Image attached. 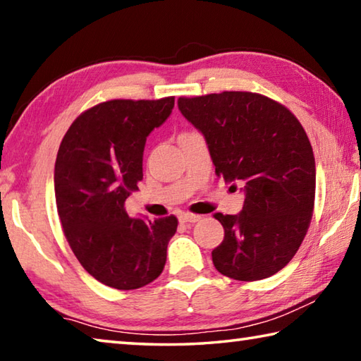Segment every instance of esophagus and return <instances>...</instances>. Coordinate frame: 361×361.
Returning <instances> with one entry per match:
<instances>
[{
  "label": "esophagus",
  "instance_id": "esophagus-1",
  "mask_svg": "<svg viewBox=\"0 0 361 361\" xmlns=\"http://www.w3.org/2000/svg\"><path fill=\"white\" fill-rule=\"evenodd\" d=\"M199 219H200V215H194V213H186V212L180 213L181 223H195V221H199Z\"/></svg>",
  "mask_w": 361,
  "mask_h": 361
}]
</instances>
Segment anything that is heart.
<instances>
[{
  "instance_id": "obj_1",
  "label": "heart",
  "mask_w": 361,
  "mask_h": 361,
  "mask_svg": "<svg viewBox=\"0 0 361 361\" xmlns=\"http://www.w3.org/2000/svg\"><path fill=\"white\" fill-rule=\"evenodd\" d=\"M185 133H186V132H185Z\"/></svg>"
}]
</instances>
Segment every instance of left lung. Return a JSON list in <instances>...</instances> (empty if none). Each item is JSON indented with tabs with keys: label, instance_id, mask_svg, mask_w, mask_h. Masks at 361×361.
I'll list each match as a JSON object with an SVG mask.
<instances>
[{
	"label": "left lung",
	"instance_id": "1",
	"mask_svg": "<svg viewBox=\"0 0 361 361\" xmlns=\"http://www.w3.org/2000/svg\"><path fill=\"white\" fill-rule=\"evenodd\" d=\"M178 108L204 133L215 173L245 192L239 215H213L224 228L212 252L216 271L242 282L274 276L296 255L314 213L315 159L301 122L255 92L180 97Z\"/></svg>",
	"mask_w": 361,
	"mask_h": 361
}]
</instances>
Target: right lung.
<instances>
[{"label": "right lung", "instance_id": "1", "mask_svg": "<svg viewBox=\"0 0 361 361\" xmlns=\"http://www.w3.org/2000/svg\"><path fill=\"white\" fill-rule=\"evenodd\" d=\"M173 105L175 97L102 102L79 114L60 143L54 186L63 234L85 271L116 290L161 276L178 226L173 215L145 221L124 209L143 180L146 137Z\"/></svg>", "mask_w": 361, "mask_h": 361}]
</instances>
